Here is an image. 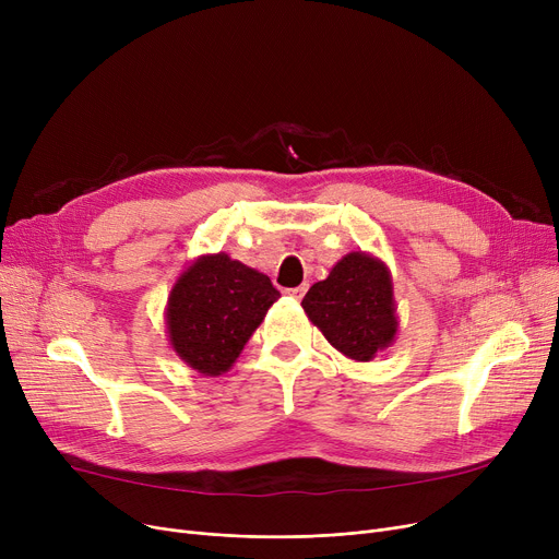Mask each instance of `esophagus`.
I'll use <instances>...</instances> for the list:
<instances>
[{"mask_svg": "<svg viewBox=\"0 0 559 559\" xmlns=\"http://www.w3.org/2000/svg\"><path fill=\"white\" fill-rule=\"evenodd\" d=\"M306 289H308L306 285H299V287H292V289H287V297H292V299H297V301H299V299H301V297L306 295Z\"/></svg>", "mask_w": 559, "mask_h": 559, "instance_id": "1", "label": "esophagus"}]
</instances>
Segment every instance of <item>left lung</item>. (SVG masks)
<instances>
[{"instance_id": "1", "label": "left lung", "mask_w": 559, "mask_h": 559, "mask_svg": "<svg viewBox=\"0 0 559 559\" xmlns=\"http://www.w3.org/2000/svg\"><path fill=\"white\" fill-rule=\"evenodd\" d=\"M308 319L350 360L369 362L399 331L392 274L365 251L346 253L301 301Z\"/></svg>"}]
</instances>
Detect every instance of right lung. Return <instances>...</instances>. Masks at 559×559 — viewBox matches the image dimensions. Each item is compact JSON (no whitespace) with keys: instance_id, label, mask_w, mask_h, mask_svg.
Listing matches in <instances>:
<instances>
[{"instance_id":"obj_1","label":"right lung","mask_w":559,"mask_h":559,"mask_svg":"<svg viewBox=\"0 0 559 559\" xmlns=\"http://www.w3.org/2000/svg\"><path fill=\"white\" fill-rule=\"evenodd\" d=\"M281 292L226 253L197 258L174 283L165 324L169 344L188 367L219 376L233 367Z\"/></svg>"}]
</instances>
